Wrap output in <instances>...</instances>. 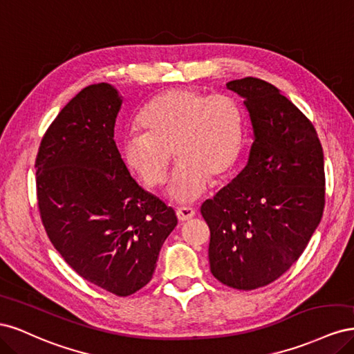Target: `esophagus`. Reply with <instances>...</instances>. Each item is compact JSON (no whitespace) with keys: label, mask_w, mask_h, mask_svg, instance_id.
<instances>
[{"label":"esophagus","mask_w":354,"mask_h":354,"mask_svg":"<svg viewBox=\"0 0 354 354\" xmlns=\"http://www.w3.org/2000/svg\"><path fill=\"white\" fill-rule=\"evenodd\" d=\"M176 214H177V218L180 221H187V220L195 217L196 211L194 208H190V207H181V208H177Z\"/></svg>","instance_id":"1"}]
</instances>
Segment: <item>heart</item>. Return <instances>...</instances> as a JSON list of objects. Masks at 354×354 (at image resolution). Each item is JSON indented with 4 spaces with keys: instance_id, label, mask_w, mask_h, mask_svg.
Returning <instances> with one entry per match:
<instances>
[{
    "instance_id": "1",
    "label": "heart",
    "mask_w": 354,
    "mask_h": 354,
    "mask_svg": "<svg viewBox=\"0 0 354 354\" xmlns=\"http://www.w3.org/2000/svg\"><path fill=\"white\" fill-rule=\"evenodd\" d=\"M142 131L122 140L125 165L153 189L165 181L178 159L168 196L194 202L207 190L208 180L226 177L236 165L243 145V113L229 94L174 88L159 94L138 116Z\"/></svg>"
}]
</instances>
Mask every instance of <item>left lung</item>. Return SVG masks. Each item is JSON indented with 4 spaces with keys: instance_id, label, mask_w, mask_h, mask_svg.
<instances>
[{
    "instance_id": "1",
    "label": "left lung",
    "mask_w": 354,
    "mask_h": 354,
    "mask_svg": "<svg viewBox=\"0 0 354 354\" xmlns=\"http://www.w3.org/2000/svg\"><path fill=\"white\" fill-rule=\"evenodd\" d=\"M226 87L243 99L254 142L248 164L201 214L211 233V273L251 291L281 277L320 223L324 151L313 124L274 85L248 77Z\"/></svg>"
}]
</instances>
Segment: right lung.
Wrapping results in <instances>:
<instances>
[{
	"instance_id": "obj_1",
	"label": "right lung",
	"mask_w": 354,
	"mask_h": 354,
	"mask_svg": "<svg viewBox=\"0 0 354 354\" xmlns=\"http://www.w3.org/2000/svg\"><path fill=\"white\" fill-rule=\"evenodd\" d=\"M121 104L111 84L81 90L42 137L35 168L39 216L63 260L85 281L128 297L152 279L177 217L124 164L113 140Z\"/></svg>"
}]
</instances>
